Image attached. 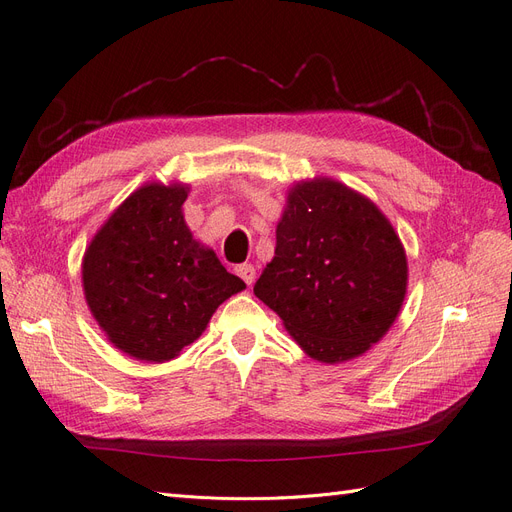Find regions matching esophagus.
<instances>
[{
	"instance_id": "1",
	"label": "esophagus",
	"mask_w": 512,
	"mask_h": 512,
	"mask_svg": "<svg viewBox=\"0 0 512 512\" xmlns=\"http://www.w3.org/2000/svg\"><path fill=\"white\" fill-rule=\"evenodd\" d=\"M237 275L241 277V280H243L247 286H252L254 280H256V269H254V265H239V267H237Z\"/></svg>"
}]
</instances>
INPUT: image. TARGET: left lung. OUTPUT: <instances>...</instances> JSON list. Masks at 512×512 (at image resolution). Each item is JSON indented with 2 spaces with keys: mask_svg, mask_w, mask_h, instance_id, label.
Here are the masks:
<instances>
[{
  "mask_svg": "<svg viewBox=\"0 0 512 512\" xmlns=\"http://www.w3.org/2000/svg\"><path fill=\"white\" fill-rule=\"evenodd\" d=\"M406 290L404 243L374 200L329 177L290 185L254 294L307 356L337 365L365 354L393 327Z\"/></svg>",
  "mask_w": 512,
  "mask_h": 512,
  "instance_id": "1",
  "label": "left lung"
}]
</instances>
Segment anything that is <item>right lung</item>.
<instances>
[{"mask_svg":"<svg viewBox=\"0 0 512 512\" xmlns=\"http://www.w3.org/2000/svg\"><path fill=\"white\" fill-rule=\"evenodd\" d=\"M190 185L149 181L108 215L81 262L83 294L106 339L145 363L177 359L245 288L183 218Z\"/></svg>","mask_w":512,"mask_h":512,"instance_id":"obj_1","label":"right lung"}]
</instances>
